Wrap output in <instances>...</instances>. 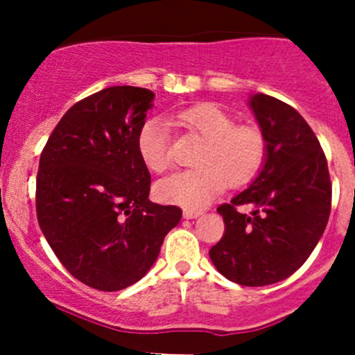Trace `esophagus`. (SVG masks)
Segmentation results:
<instances>
[{
  "label": "esophagus",
  "mask_w": 355,
  "mask_h": 355,
  "mask_svg": "<svg viewBox=\"0 0 355 355\" xmlns=\"http://www.w3.org/2000/svg\"><path fill=\"white\" fill-rule=\"evenodd\" d=\"M200 211H198V209H187V207H185L184 209V218L185 220H194V218H198V216H200Z\"/></svg>",
  "instance_id": "obj_1"
}]
</instances>
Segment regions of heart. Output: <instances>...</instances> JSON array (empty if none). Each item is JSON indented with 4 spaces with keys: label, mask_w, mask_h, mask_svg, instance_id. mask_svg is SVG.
Instances as JSON below:
<instances>
[{
    "label": "heart",
    "mask_w": 355,
    "mask_h": 355,
    "mask_svg": "<svg viewBox=\"0 0 355 355\" xmlns=\"http://www.w3.org/2000/svg\"><path fill=\"white\" fill-rule=\"evenodd\" d=\"M178 121L198 132L204 144L192 170L177 171L156 184V198L166 204L200 209L216 198L225 185L242 187L259 173L266 157V142L257 128L237 125L216 105L189 106L177 114ZM137 153L149 170L164 171L170 164L168 128L159 118H148L137 134Z\"/></svg>",
    "instance_id": "1"
}]
</instances>
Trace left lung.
<instances>
[{"label": "left lung", "instance_id": "8db88e82", "mask_svg": "<svg viewBox=\"0 0 355 355\" xmlns=\"http://www.w3.org/2000/svg\"><path fill=\"white\" fill-rule=\"evenodd\" d=\"M266 157L257 177L230 204H221L225 234L211 247L216 270L245 287L277 284L314 250L331 209V182L320 141L292 106L257 92L249 98ZM252 203L250 215L236 206Z\"/></svg>", "mask_w": 355, "mask_h": 355}]
</instances>
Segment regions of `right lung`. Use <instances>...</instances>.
I'll return each mask as SVG.
<instances>
[{
	"label": "right lung",
	"mask_w": 355,
	"mask_h": 355,
	"mask_svg": "<svg viewBox=\"0 0 355 355\" xmlns=\"http://www.w3.org/2000/svg\"><path fill=\"white\" fill-rule=\"evenodd\" d=\"M155 92L106 87L75 103L39 159V227L71 277L103 292L141 280L182 209L149 200L151 175L137 134Z\"/></svg>",
	"instance_id": "obj_1"
}]
</instances>
